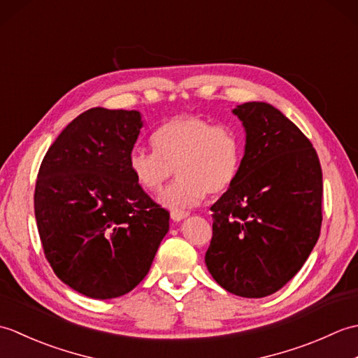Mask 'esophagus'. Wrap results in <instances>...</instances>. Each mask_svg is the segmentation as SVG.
<instances>
[{
	"label": "esophagus",
	"mask_w": 358,
	"mask_h": 358,
	"mask_svg": "<svg viewBox=\"0 0 358 358\" xmlns=\"http://www.w3.org/2000/svg\"><path fill=\"white\" fill-rule=\"evenodd\" d=\"M189 215V212L186 210H172L171 212V218L173 222H181V220H185Z\"/></svg>",
	"instance_id": "34e87169"
}]
</instances>
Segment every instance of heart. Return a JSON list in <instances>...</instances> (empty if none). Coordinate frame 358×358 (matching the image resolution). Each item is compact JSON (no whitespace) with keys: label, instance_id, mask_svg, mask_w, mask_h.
<instances>
[{"label":"heart","instance_id":"heart-1","mask_svg":"<svg viewBox=\"0 0 358 358\" xmlns=\"http://www.w3.org/2000/svg\"><path fill=\"white\" fill-rule=\"evenodd\" d=\"M152 144L155 150L131 152L129 169L143 189L155 192L177 167L178 180L158 196L172 210L196 206L206 194L226 192L238 177L245 154L238 131L196 115L167 120L152 135Z\"/></svg>","mask_w":358,"mask_h":358}]
</instances>
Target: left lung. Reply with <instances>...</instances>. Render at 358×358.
Listing matches in <instances>:
<instances>
[{"label":"left lung","instance_id":"left-lung-1","mask_svg":"<svg viewBox=\"0 0 358 358\" xmlns=\"http://www.w3.org/2000/svg\"><path fill=\"white\" fill-rule=\"evenodd\" d=\"M232 112L246 131L245 155L210 208L204 262L227 292L262 299L301 269L320 237L322 167L305 134L273 106L250 101Z\"/></svg>","mask_w":358,"mask_h":358}]
</instances>
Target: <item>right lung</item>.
Here are the masks:
<instances>
[{"label": "right lung", "mask_w": 358, "mask_h": 358, "mask_svg": "<svg viewBox=\"0 0 358 358\" xmlns=\"http://www.w3.org/2000/svg\"><path fill=\"white\" fill-rule=\"evenodd\" d=\"M141 127L138 110L89 109L58 135L38 172L44 255L63 283L90 299L131 292L169 231V212L129 169Z\"/></svg>", "instance_id": "right-lung-1"}]
</instances>
